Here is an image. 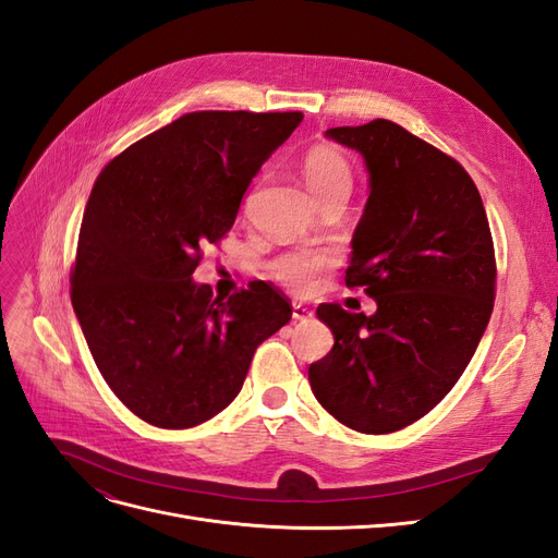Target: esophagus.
<instances>
[{
    "instance_id": "esophagus-1",
    "label": "esophagus",
    "mask_w": 558,
    "mask_h": 558,
    "mask_svg": "<svg viewBox=\"0 0 558 558\" xmlns=\"http://www.w3.org/2000/svg\"><path fill=\"white\" fill-rule=\"evenodd\" d=\"M312 316H314V312L307 305H302V302H293V318L295 320H307Z\"/></svg>"
}]
</instances>
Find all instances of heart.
<instances>
[{"mask_svg":"<svg viewBox=\"0 0 558 558\" xmlns=\"http://www.w3.org/2000/svg\"><path fill=\"white\" fill-rule=\"evenodd\" d=\"M302 179H305L310 193L320 202L335 193L351 191V170L347 160L330 146H314L302 158ZM328 253L318 251H291L283 253L272 263V275L291 291H310L314 277L330 265Z\"/></svg>","mask_w":558,"mask_h":558,"instance_id":"1","label":"heart"}]
</instances>
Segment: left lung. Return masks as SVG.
Returning <instances> with one entry per match:
<instances>
[{"label": "left lung", "instance_id": "1", "mask_svg": "<svg viewBox=\"0 0 558 558\" xmlns=\"http://www.w3.org/2000/svg\"><path fill=\"white\" fill-rule=\"evenodd\" d=\"M326 137L369 174L344 281L377 312L316 310L335 344L310 384L340 424L384 435L428 414L468 367L494 312V240L475 181L442 150L384 118Z\"/></svg>", "mask_w": 558, "mask_h": 558}]
</instances>
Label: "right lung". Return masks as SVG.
I'll return each mask as SVG.
<instances>
[{
	"label": "right lung",
	"mask_w": 558,
	"mask_h": 558,
	"mask_svg": "<svg viewBox=\"0 0 558 558\" xmlns=\"http://www.w3.org/2000/svg\"><path fill=\"white\" fill-rule=\"evenodd\" d=\"M300 111H195L125 148L97 177L78 232L72 305L111 391L158 428H193L238 398L258 344L291 320L275 286L228 300L193 279L232 228Z\"/></svg>",
	"instance_id": "obj_1"
}]
</instances>
